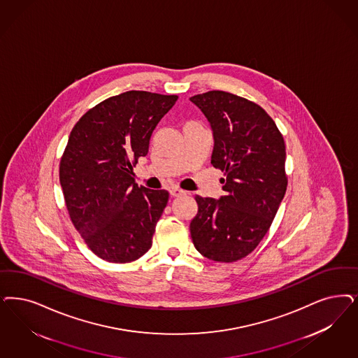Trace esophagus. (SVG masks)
Masks as SVG:
<instances>
[{
  "mask_svg": "<svg viewBox=\"0 0 358 358\" xmlns=\"http://www.w3.org/2000/svg\"><path fill=\"white\" fill-rule=\"evenodd\" d=\"M169 193H171L172 197H181V196L186 194L184 190H181V189H178V187H172V189L169 190Z\"/></svg>",
  "mask_w": 358,
  "mask_h": 358,
  "instance_id": "esophagus-1",
  "label": "esophagus"
}]
</instances>
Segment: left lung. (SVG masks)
I'll return each instance as SVG.
<instances>
[{
    "instance_id": "1",
    "label": "left lung",
    "mask_w": 358,
    "mask_h": 358,
    "mask_svg": "<svg viewBox=\"0 0 358 358\" xmlns=\"http://www.w3.org/2000/svg\"><path fill=\"white\" fill-rule=\"evenodd\" d=\"M213 129L211 164L221 169L220 199L196 196L190 234L198 252L230 263L252 252L267 234L287 190L285 144L260 106L224 91L190 98Z\"/></svg>"
}]
</instances>
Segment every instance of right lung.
<instances>
[{
	"label": "right lung",
	"mask_w": 358,
	"mask_h": 358,
	"mask_svg": "<svg viewBox=\"0 0 358 358\" xmlns=\"http://www.w3.org/2000/svg\"><path fill=\"white\" fill-rule=\"evenodd\" d=\"M177 99L127 91L88 110L70 134L59 165L64 202L75 229L101 259L128 263L152 247L169 193L138 187L134 166Z\"/></svg>",
	"instance_id": "right-lung-1"
}]
</instances>
